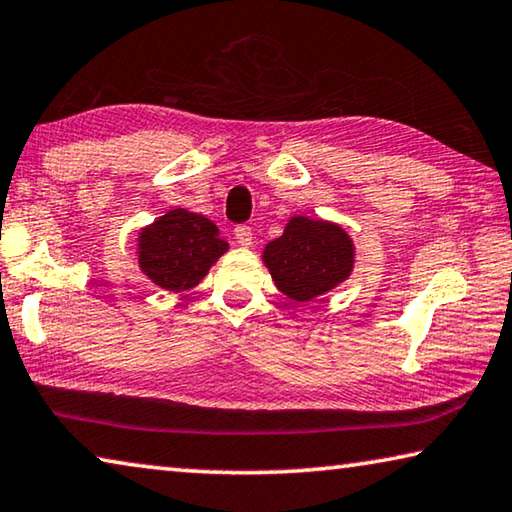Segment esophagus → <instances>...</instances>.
<instances>
[{
  "mask_svg": "<svg viewBox=\"0 0 512 512\" xmlns=\"http://www.w3.org/2000/svg\"><path fill=\"white\" fill-rule=\"evenodd\" d=\"M234 237H237L239 246H250L253 243V230L248 225H237L234 227Z\"/></svg>",
  "mask_w": 512,
  "mask_h": 512,
  "instance_id": "34e87169",
  "label": "esophagus"
}]
</instances>
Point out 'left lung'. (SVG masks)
Masks as SVG:
<instances>
[{
  "mask_svg": "<svg viewBox=\"0 0 512 512\" xmlns=\"http://www.w3.org/2000/svg\"><path fill=\"white\" fill-rule=\"evenodd\" d=\"M355 248L342 227L294 216L285 234L264 248V264L282 294L305 303L351 275Z\"/></svg>",
  "mask_w": 512,
  "mask_h": 512,
  "instance_id": "obj_1",
  "label": "left lung"
}]
</instances>
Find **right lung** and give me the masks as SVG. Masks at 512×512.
I'll list each match as a JSON object with an SVG mask.
<instances>
[{"mask_svg":"<svg viewBox=\"0 0 512 512\" xmlns=\"http://www.w3.org/2000/svg\"><path fill=\"white\" fill-rule=\"evenodd\" d=\"M225 250L218 227L186 209H170L139 234L141 271L166 291L196 287Z\"/></svg>","mask_w":512,"mask_h":512,"instance_id":"add662e5","label":"right lung"}]
</instances>
